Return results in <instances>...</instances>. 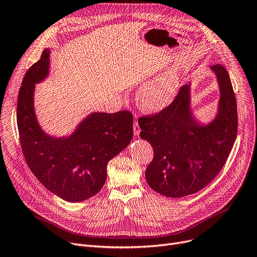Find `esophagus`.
<instances>
[{"mask_svg": "<svg viewBox=\"0 0 257 257\" xmlns=\"http://www.w3.org/2000/svg\"><path fill=\"white\" fill-rule=\"evenodd\" d=\"M141 132V128L139 126V122H138V119L136 117V120H135V124H133V133H135V136H139Z\"/></svg>", "mask_w": 257, "mask_h": 257, "instance_id": "34e87169", "label": "esophagus"}]
</instances>
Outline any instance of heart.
Masks as SVG:
<instances>
[{"label": "heart", "mask_w": 257, "mask_h": 257, "mask_svg": "<svg viewBox=\"0 0 257 257\" xmlns=\"http://www.w3.org/2000/svg\"><path fill=\"white\" fill-rule=\"evenodd\" d=\"M178 87L180 77L175 72L163 73L141 88L140 103L147 110H161L172 103L177 94Z\"/></svg>", "instance_id": "heart-1"}]
</instances>
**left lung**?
Here are the masks:
<instances>
[{"instance_id": "left-lung-1", "label": "left lung", "mask_w": 257, "mask_h": 257, "mask_svg": "<svg viewBox=\"0 0 257 257\" xmlns=\"http://www.w3.org/2000/svg\"><path fill=\"white\" fill-rule=\"evenodd\" d=\"M220 88L217 117L198 126L189 110V85L161 111L139 117L141 138L150 143L153 160L146 180L154 191L183 197L202 190L226 164L237 135L236 97L228 71L220 64L211 67Z\"/></svg>"}]
</instances>
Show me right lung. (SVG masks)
Segmentation results:
<instances>
[{"label":"right lung","mask_w":257,"mask_h":257,"mask_svg":"<svg viewBox=\"0 0 257 257\" xmlns=\"http://www.w3.org/2000/svg\"><path fill=\"white\" fill-rule=\"evenodd\" d=\"M49 50L25 73L18 95L17 122L22 151L32 173L49 191L68 202H82L104 186L107 164L133 136L128 110L93 113L68 139H53L40 128L33 111V89L48 74Z\"/></svg>","instance_id":"add662e5"}]
</instances>
